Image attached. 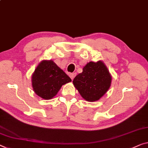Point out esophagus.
Wrapping results in <instances>:
<instances>
[{
	"label": "esophagus",
	"mask_w": 148,
	"mask_h": 148,
	"mask_svg": "<svg viewBox=\"0 0 148 148\" xmlns=\"http://www.w3.org/2000/svg\"><path fill=\"white\" fill-rule=\"evenodd\" d=\"M76 74H77L76 73H70L69 76L71 78V79H74V77L76 76Z\"/></svg>",
	"instance_id": "34e87169"
}]
</instances>
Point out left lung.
<instances>
[{
    "label": "left lung",
    "instance_id": "1",
    "mask_svg": "<svg viewBox=\"0 0 148 148\" xmlns=\"http://www.w3.org/2000/svg\"><path fill=\"white\" fill-rule=\"evenodd\" d=\"M111 81L112 77L103 61H90L83 67V72L75 77L73 83L84 99L94 102L108 91Z\"/></svg>",
    "mask_w": 148,
    "mask_h": 148
}]
</instances>
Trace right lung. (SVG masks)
Here are the masks:
<instances>
[{
	"label": "right lung",
	"mask_w": 148,
	"mask_h": 148,
	"mask_svg": "<svg viewBox=\"0 0 148 148\" xmlns=\"http://www.w3.org/2000/svg\"><path fill=\"white\" fill-rule=\"evenodd\" d=\"M71 81V78L52 60L41 61L32 76L33 90L45 100L55 97L62 85Z\"/></svg>",
	"instance_id": "right-lung-1"
}]
</instances>
